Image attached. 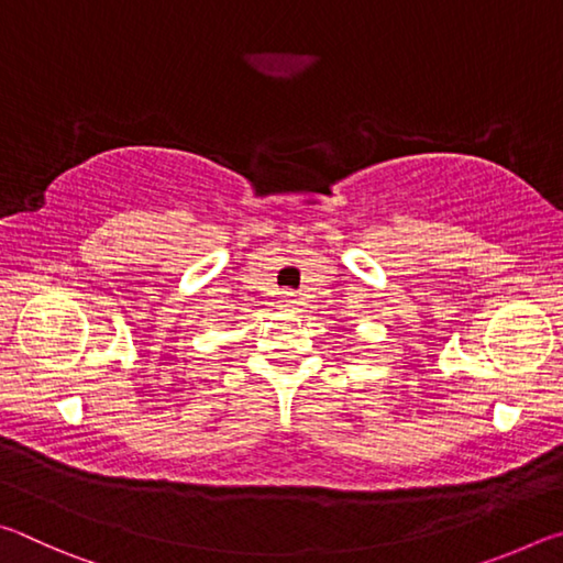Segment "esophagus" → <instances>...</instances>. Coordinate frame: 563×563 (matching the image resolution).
Returning a JSON list of instances; mask_svg holds the SVG:
<instances>
[{"instance_id":"esophagus-1","label":"esophagus","mask_w":563,"mask_h":563,"mask_svg":"<svg viewBox=\"0 0 563 563\" xmlns=\"http://www.w3.org/2000/svg\"><path fill=\"white\" fill-rule=\"evenodd\" d=\"M280 302H283V305H295L298 300H295V295H292L290 290H285V298H283Z\"/></svg>"}]
</instances>
